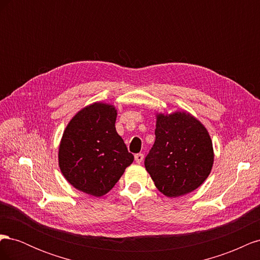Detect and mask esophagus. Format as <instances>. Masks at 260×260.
<instances>
[{"mask_svg": "<svg viewBox=\"0 0 260 260\" xmlns=\"http://www.w3.org/2000/svg\"><path fill=\"white\" fill-rule=\"evenodd\" d=\"M143 158H144V155H143L142 153H139V154H136V155H135L136 162H138V164H141V162H142Z\"/></svg>", "mask_w": 260, "mask_h": 260, "instance_id": "obj_1", "label": "esophagus"}]
</instances>
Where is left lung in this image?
I'll use <instances>...</instances> for the list:
<instances>
[{
    "label": "left lung",
    "mask_w": 260,
    "mask_h": 260,
    "mask_svg": "<svg viewBox=\"0 0 260 260\" xmlns=\"http://www.w3.org/2000/svg\"><path fill=\"white\" fill-rule=\"evenodd\" d=\"M155 142L144 165L168 198L190 193L209 176L214 149L206 128L188 113L157 115Z\"/></svg>",
    "instance_id": "1"
}]
</instances>
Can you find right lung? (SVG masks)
I'll return each mask as SVG.
<instances>
[{"instance_id":"add662e5","label":"right lung","mask_w":260,"mask_h":260,"mask_svg":"<svg viewBox=\"0 0 260 260\" xmlns=\"http://www.w3.org/2000/svg\"><path fill=\"white\" fill-rule=\"evenodd\" d=\"M113 105L94 103L78 113L62 135L58 164L77 190L103 196L114 187L135 157L118 135Z\"/></svg>"}]
</instances>
